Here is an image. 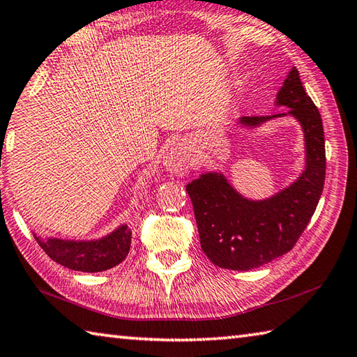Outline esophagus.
<instances>
[{"label":"esophagus","mask_w":357,"mask_h":357,"mask_svg":"<svg viewBox=\"0 0 357 357\" xmlns=\"http://www.w3.org/2000/svg\"><path fill=\"white\" fill-rule=\"evenodd\" d=\"M163 166L176 176H185L191 169L192 157L183 146H174L165 155Z\"/></svg>","instance_id":"obj_1"}]
</instances>
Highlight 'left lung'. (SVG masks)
<instances>
[{
    "label": "left lung",
    "instance_id": "left-lung-1",
    "mask_svg": "<svg viewBox=\"0 0 357 357\" xmlns=\"http://www.w3.org/2000/svg\"><path fill=\"white\" fill-rule=\"evenodd\" d=\"M277 105L291 110L272 116H242L238 123L258 127L286 115L298 121L305 133L306 166L292 185L264 200L242 197L220 172H205L186 185L202 250L214 266L250 271L283 257L292 250L317 208L326 169L324 124L295 66L278 91Z\"/></svg>",
    "mask_w": 357,
    "mask_h": 357
}]
</instances>
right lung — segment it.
<instances>
[{
  "label": "right lung",
  "mask_w": 357,
  "mask_h": 357,
  "mask_svg": "<svg viewBox=\"0 0 357 357\" xmlns=\"http://www.w3.org/2000/svg\"><path fill=\"white\" fill-rule=\"evenodd\" d=\"M33 238L52 261L71 271L93 273L115 267L126 259L130 250L132 231L124 224L107 236L93 241L43 239L36 233H33Z\"/></svg>",
  "instance_id": "add662e5"
}]
</instances>
